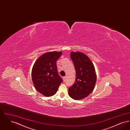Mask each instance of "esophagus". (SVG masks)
<instances>
[{"label": "esophagus", "instance_id": "obj_1", "mask_svg": "<svg viewBox=\"0 0 130 130\" xmlns=\"http://www.w3.org/2000/svg\"><path fill=\"white\" fill-rule=\"evenodd\" d=\"M63 81H66V76H65L63 77Z\"/></svg>", "mask_w": 130, "mask_h": 130}]
</instances>
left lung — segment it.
I'll list each match as a JSON object with an SVG mask.
<instances>
[{
	"label": "left lung",
	"mask_w": 130,
	"mask_h": 130,
	"mask_svg": "<svg viewBox=\"0 0 130 130\" xmlns=\"http://www.w3.org/2000/svg\"><path fill=\"white\" fill-rule=\"evenodd\" d=\"M70 56L76 71V79L74 85L68 89L69 95L74 100L83 99L92 93L95 87V68L91 59L82 53L72 52Z\"/></svg>",
	"instance_id": "obj_1"
}]
</instances>
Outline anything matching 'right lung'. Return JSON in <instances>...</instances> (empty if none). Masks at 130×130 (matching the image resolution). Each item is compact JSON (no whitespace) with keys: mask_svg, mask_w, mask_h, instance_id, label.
Segmentation results:
<instances>
[{"mask_svg":"<svg viewBox=\"0 0 130 130\" xmlns=\"http://www.w3.org/2000/svg\"><path fill=\"white\" fill-rule=\"evenodd\" d=\"M62 54L55 51L46 53L37 59L32 68L31 78L35 87L45 96L56 94L63 82L56 65V60Z\"/></svg>","mask_w":130,"mask_h":130,"instance_id":"obj_1","label":"right lung"}]
</instances>
